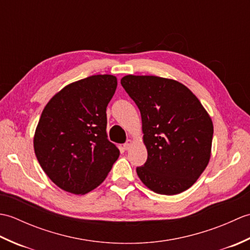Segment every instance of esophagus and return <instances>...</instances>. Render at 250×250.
<instances>
[{"mask_svg":"<svg viewBox=\"0 0 250 250\" xmlns=\"http://www.w3.org/2000/svg\"><path fill=\"white\" fill-rule=\"evenodd\" d=\"M132 145H133V141H132V140H128V141H126L125 142V144L124 145V147H125V150H128L129 149V148L132 146Z\"/></svg>","mask_w":250,"mask_h":250,"instance_id":"34e87169","label":"esophagus"}]
</instances>
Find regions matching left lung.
Returning <instances> with one entry per match:
<instances>
[{
    "label": "left lung",
    "instance_id": "obj_1",
    "mask_svg": "<svg viewBox=\"0 0 250 250\" xmlns=\"http://www.w3.org/2000/svg\"><path fill=\"white\" fill-rule=\"evenodd\" d=\"M122 87L142 116L144 167L136 168L153 192L178 194L189 189L209 162L214 125L199 99L177 81L126 75Z\"/></svg>",
    "mask_w": 250,
    "mask_h": 250
}]
</instances>
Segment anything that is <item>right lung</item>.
<instances>
[{"label":"right lung","instance_id":"obj_1","mask_svg":"<svg viewBox=\"0 0 250 250\" xmlns=\"http://www.w3.org/2000/svg\"><path fill=\"white\" fill-rule=\"evenodd\" d=\"M117 88L114 75H92L56 93L37 124L33 145L52 183L86 194L104 182L120 151L107 140L106 107Z\"/></svg>","mask_w":250,"mask_h":250}]
</instances>
